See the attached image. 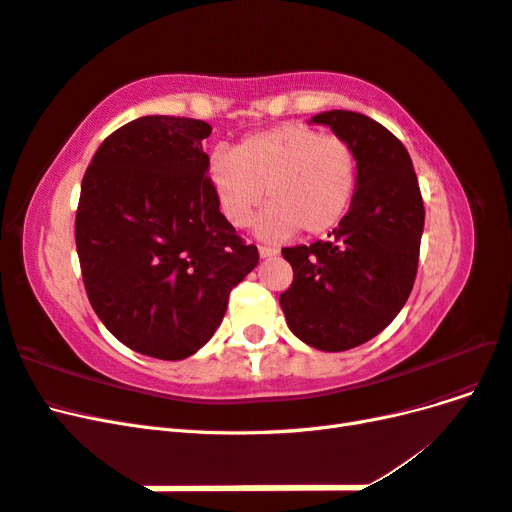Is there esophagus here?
<instances>
[{
	"instance_id": "34e87169",
	"label": "esophagus",
	"mask_w": 512,
	"mask_h": 512,
	"mask_svg": "<svg viewBox=\"0 0 512 512\" xmlns=\"http://www.w3.org/2000/svg\"><path fill=\"white\" fill-rule=\"evenodd\" d=\"M277 247H271V245H258V254L260 258H271V256H277Z\"/></svg>"
}]
</instances>
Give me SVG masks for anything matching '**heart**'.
<instances>
[{
  "label": "heart",
  "instance_id": "obj_1",
  "mask_svg": "<svg viewBox=\"0 0 512 512\" xmlns=\"http://www.w3.org/2000/svg\"><path fill=\"white\" fill-rule=\"evenodd\" d=\"M209 185L228 224L243 228L262 213L265 239H288L297 230L324 235L342 224L359 188V158L339 136L286 123L245 136L235 151L215 149L207 162Z\"/></svg>",
  "mask_w": 512,
  "mask_h": 512
}]
</instances>
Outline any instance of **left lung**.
Wrapping results in <instances>:
<instances>
[{
    "label": "left lung",
    "mask_w": 512,
    "mask_h": 512,
    "mask_svg": "<svg viewBox=\"0 0 512 512\" xmlns=\"http://www.w3.org/2000/svg\"><path fill=\"white\" fill-rule=\"evenodd\" d=\"M312 121L354 147L359 188L331 239L284 247L294 277L280 305L301 342L342 352L384 331L408 301L425 207L408 149L378 121L352 111H327Z\"/></svg>",
    "instance_id": "8db88e82"
}]
</instances>
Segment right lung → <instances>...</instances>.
<instances>
[{
  "mask_svg": "<svg viewBox=\"0 0 512 512\" xmlns=\"http://www.w3.org/2000/svg\"><path fill=\"white\" fill-rule=\"evenodd\" d=\"M207 121L134 119L87 166L74 237L87 299L121 344L179 361L203 348L258 265L209 185Z\"/></svg>",
  "mask_w": 512,
  "mask_h": 512,
  "instance_id": "1",
  "label": "right lung"
}]
</instances>
